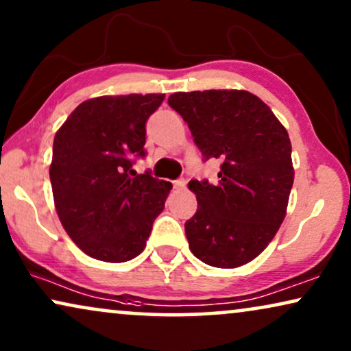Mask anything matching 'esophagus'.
<instances>
[{"mask_svg":"<svg viewBox=\"0 0 351 351\" xmlns=\"http://www.w3.org/2000/svg\"><path fill=\"white\" fill-rule=\"evenodd\" d=\"M174 189L176 190H184L185 189V180L184 179H179L174 182Z\"/></svg>","mask_w":351,"mask_h":351,"instance_id":"obj_1","label":"esophagus"}]
</instances>
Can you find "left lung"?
I'll list each match as a JSON object with an SVG mask.
<instances>
[{"mask_svg":"<svg viewBox=\"0 0 351 351\" xmlns=\"http://www.w3.org/2000/svg\"><path fill=\"white\" fill-rule=\"evenodd\" d=\"M167 102L206 160L222 161L217 184H189L198 199L185 223L190 251L210 267H241L270 244L286 217L294 184L286 128L247 90L176 93Z\"/></svg>","mask_w":351,"mask_h":351,"instance_id":"obj_1","label":"left lung"}]
</instances>
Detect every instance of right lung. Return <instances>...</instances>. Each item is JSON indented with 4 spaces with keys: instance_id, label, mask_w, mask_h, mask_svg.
Instances as JSON below:
<instances>
[{
    "instance_id": "right-lung-1",
    "label": "right lung",
    "mask_w": 351,
    "mask_h": 351,
    "mask_svg": "<svg viewBox=\"0 0 351 351\" xmlns=\"http://www.w3.org/2000/svg\"><path fill=\"white\" fill-rule=\"evenodd\" d=\"M165 94L102 95L80 104L56 132L49 177L62 227L89 257L128 262L145 247L171 182L132 169L145 123Z\"/></svg>"
}]
</instances>
